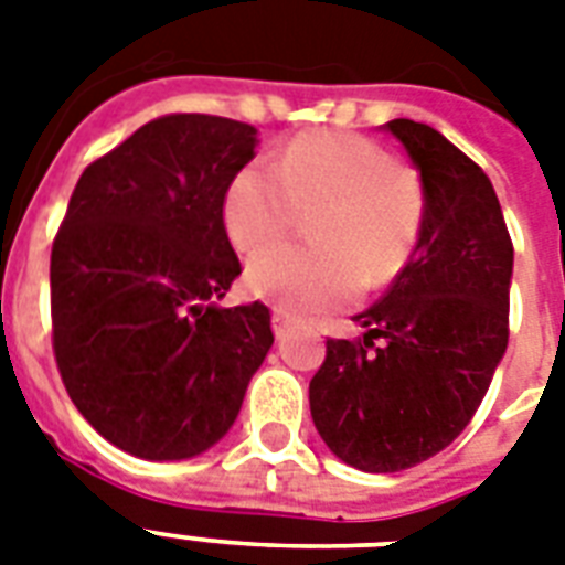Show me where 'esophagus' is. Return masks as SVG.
I'll return each instance as SVG.
<instances>
[{"instance_id": "1", "label": "esophagus", "mask_w": 565, "mask_h": 565, "mask_svg": "<svg viewBox=\"0 0 565 565\" xmlns=\"http://www.w3.org/2000/svg\"><path fill=\"white\" fill-rule=\"evenodd\" d=\"M292 328V317L290 313H287V310L284 308H275L273 310V331H275V337H284L287 334V331H290Z\"/></svg>"}]
</instances>
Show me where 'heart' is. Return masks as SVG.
Masks as SVG:
<instances>
[{
  "label": "heart",
  "instance_id": "obj_1",
  "mask_svg": "<svg viewBox=\"0 0 565 565\" xmlns=\"http://www.w3.org/2000/svg\"><path fill=\"white\" fill-rule=\"evenodd\" d=\"M301 213L313 246H278L248 264L246 281L287 313L313 317L386 287L411 264L425 228V195L386 149L352 131H310L284 146L275 170L246 163L231 179L222 220L239 252L281 239Z\"/></svg>",
  "mask_w": 565,
  "mask_h": 565
}]
</instances>
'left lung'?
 Listing matches in <instances>:
<instances>
[{"instance_id":"obj_1","label":"left lung","mask_w":565,"mask_h":565,"mask_svg":"<svg viewBox=\"0 0 565 565\" xmlns=\"http://www.w3.org/2000/svg\"><path fill=\"white\" fill-rule=\"evenodd\" d=\"M384 128L419 170L425 228L404 273L354 317L370 331L328 340L310 381L319 437L363 472H402L455 443L510 337L513 239L487 172L425 122Z\"/></svg>"}]
</instances>
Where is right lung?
Listing matches in <instances>:
<instances>
[{"label":"right lung","instance_id":"1","mask_svg":"<svg viewBox=\"0 0 565 565\" xmlns=\"http://www.w3.org/2000/svg\"><path fill=\"white\" fill-rule=\"evenodd\" d=\"M255 126L167 114L82 172L52 243V352L84 419L146 460L202 455L273 345L269 308H216L243 273L222 202Z\"/></svg>","mask_w":565,"mask_h":565}]
</instances>
